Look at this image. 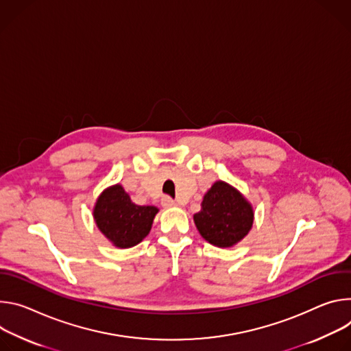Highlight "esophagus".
I'll use <instances>...</instances> for the list:
<instances>
[{"label": "esophagus", "instance_id": "1", "mask_svg": "<svg viewBox=\"0 0 351 351\" xmlns=\"http://www.w3.org/2000/svg\"><path fill=\"white\" fill-rule=\"evenodd\" d=\"M162 205H163V208H166V209H170V208H176V206H177L176 201H173V199L169 198V197H165V198L162 199Z\"/></svg>", "mask_w": 351, "mask_h": 351}]
</instances>
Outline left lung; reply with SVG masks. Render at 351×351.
<instances>
[{
	"instance_id": "8db88e82",
	"label": "left lung",
	"mask_w": 351,
	"mask_h": 351,
	"mask_svg": "<svg viewBox=\"0 0 351 351\" xmlns=\"http://www.w3.org/2000/svg\"><path fill=\"white\" fill-rule=\"evenodd\" d=\"M193 223L209 244L230 248L251 231L254 208L237 188L219 180L206 191L201 210L193 215Z\"/></svg>"
}]
</instances>
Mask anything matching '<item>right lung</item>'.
Instances as JSON below:
<instances>
[{
  "mask_svg": "<svg viewBox=\"0 0 351 351\" xmlns=\"http://www.w3.org/2000/svg\"><path fill=\"white\" fill-rule=\"evenodd\" d=\"M159 208L131 201L121 184L103 189L93 206V219L101 234L117 248H131L150 232Z\"/></svg>",
  "mask_w": 351,
  "mask_h": 351,
  "instance_id": "right-lung-1",
  "label": "right lung"
}]
</instances>
